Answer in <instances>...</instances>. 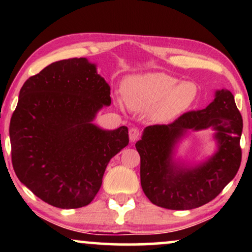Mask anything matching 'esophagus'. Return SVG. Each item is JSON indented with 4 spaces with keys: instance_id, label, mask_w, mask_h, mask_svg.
Returning a JSON list of instances; mask_svg holds the SVG:
<instances>
[{
    "instance_id": "esophagus-1",
    "label": "esophagus",
    "mask_w": 252,
    "mask_h": 252,
    "mask_svg": "<svg viewBox=\"0 0 252 252\" xmlns=\"http://www.w3.org/2000/svg\"><path fill=\"white\" fill-rule=\"evenodd\" d=\"M128 134H129V140H130V142H135V141L141 136L140 129L136 128V127H133V128H130Z\"/></svg>"
}]
</instances>
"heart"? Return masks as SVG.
<instances>
[{
    "label": "heart",
    "mask_w": 252,
    "mask_h": 252,
    "mask_svg": "<svg viewBox=\"0 0 252 252\" xmlns=\"http://www.w3.org/2000/svg\"><path fill=\"white\" fill-rule=\"evenodd\" d=\"M173 75L155 72L130 77L123 86V98L133 111L149 110L151 118L168 122L190 110L198 96L192 81L179 82Z\"/></svg>",
    "instance_id": "heart-1"
}]
</instances>
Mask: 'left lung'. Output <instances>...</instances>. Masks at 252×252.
<instances>
[{
  "label": "left lung",
  "mask_w": 252,
  "mask_h": 252,
  "mask_svg": "<svg viewBox=\"0 0 252 252\" xmlns=\"http://www.w3.org/2000/svg\"><path fill=\"white\" fill-rule=\"evenodd\" d=\"M217 130L220 149L199 167L181 169L171 161V149L187 129ZM242 116L232 93L218 91L203 110H192L167 125L148 126L135 147L140 154V177L153 204L170 210H190L215 199L239 171L242 149Z\"/></svg>",
  "instance_id": "left-lung-1"
}]
</instances>
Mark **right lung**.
Masks as SVG:
<instances>
[{
  "label": "right lung",
  "instance_id": "obj_1",
  "mask_svg": "<svg viewBox=\"0 0 252 252\" xmlns=\"http://www.w3.org/2000/svg\"><path fill=\"white\" fill-rule=\"evenodd\" d=\"M111 104L110 87L86 58L48 65L25 81L10 122L11 160L22 184L60 209L88 205L111 158L128 144V128L92 124Z\"/></svg>",
  "mask_w": 252,
  "mask_h": 252
}]
</instances>
